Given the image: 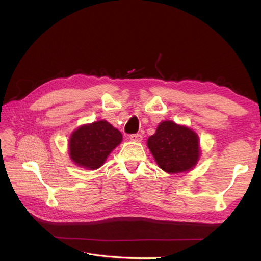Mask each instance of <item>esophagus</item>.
Masks as SVG:
<instances>
[{
  "label": "esophagus",
  "instance_id": "obj_1",
  "mask_svg": "<svg viewBox=\"0 0 261 261\" xmlns=\"http://www.w3.org/2000/svg\"><path fill=\"white\" fill-rule=\"evenodd\" d=\"M129 139L132 141H135V143H140V141L143 140V136H141L140 134H133V135L129 136Z\"/></svg>",
  "mask_w": 261,
  "mask_h": 261
}]
</instances>
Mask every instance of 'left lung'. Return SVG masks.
Instances as JSON below:
<instances>
[{"mask_svg":"<svg viewBox=\"0 0 261 261\" xmlns=\"http://www.w3.org/2000/svg\"><path fill=\"white\" fill-rule=\"evenodd\" d=\"M147 146L159 168L169 174L194 169L201 152L197 133L173 121L158 125L155 133L148 138Z\"/></svg>","mask_w":261,"mask_h":261,"instance_id":"1","label":"left lung"}]
</instances>
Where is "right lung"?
Returning <instances> with one entry per match:
<instances>
[{
	"label": "right lung",
	"mask_w": 261,
	"mask_h": 261,
	"mask_svg": "<svg viewBox=\"0 0 261 261\" xmlns=\"http://www.w3.org/2000/svg\"><path fill=\"white\" fill-rule=\"evenodd\" d=\"M122 139L121 132L105 120L84 124L70 135L68 154L77 167L97 170Z\"/></svg>",
	"instance_id": "obj_1"
}]
</instances>
